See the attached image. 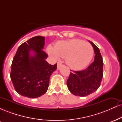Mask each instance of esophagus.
I'll list each match as a JSON object with an SVG mask.
<instances>
[{"label": "esophagus", "instance_id": "1", "mask_svg": "<svg viewBox=\"0 0 122 122\" xmlns=\"http://www.w3.org/2000/svg\"><path fill=\"white\" fill-rule=\"evenodd\" d=\"M62 64L61 62H58V64H57V69L59 70L60 69V68L62 67Z\"/></svg>", "mask_w": 122, "mask_h": 122}]
</instances>
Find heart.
I'll return each instance as SVG.
<instances>
[{
    "label": "heart",
    "mask_w": 122,
    "mask_h": 122,
    "mask_svg": "<svg viewBox=\"0 0 122 122\" xmlns=\"http://www.w3.org/2000/svg\"><path fill=\"white\" fill-rule=\"evenodd\" d=\"M47 52L56 58H66L70 68L75 69H82L91 62L94 50L89 43L79 39L61 41L55 46L49 45Z\"/></svg>",
    "instance_id": "1"
}]
</instances>
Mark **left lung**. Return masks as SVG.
<instances>
[{"label":"left lung","mask_w":122,"mask_h":122,"mask_svg":"<svg viewBox=\"0 0 122 122\" xmlns=\"http://www.w3.org/2000/svg\"><path fill=\"white\" fill-rule=\"evenodd\" d=\"M95 51L94 61L86 69L72 71L67 80L69 91L75 96L84 97L91 94L100 86L103 76V61L99 49L90 41Z\"/></svg>","instance_id":"8db88e82"}]
</instances>
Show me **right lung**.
Here are the masks:
<instances>
[{
  "instance_id": "right-lung-1",
  "label": "right lung",
  "mask_w": 122,
  "mask_h": 122,
  "mask_svg": "<svg viewBox=\"0 0 122 122\" xmlns=\"http://www.w3.org/2000/svg\"><path fill=\"white\" fill-rule=\"evenodd\" d=\"M45 38L36 36L18 47L11 64L10 77L15 90L25 97L36 98L46 93L50 76L57 69V64L50 65L48 56L42 50ZM33 51L34 56L30 52Z\"/></svg>"
}]
</instances>
